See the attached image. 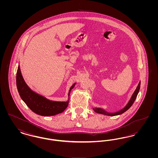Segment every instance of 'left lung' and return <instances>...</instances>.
I'll list each match as a JSON object with an SVG mask.
<instances>
[{
  "instance_id": "8db88e82",
  "label": "left lung",
  "mask_w": 158,
  "mask_h": 158,
  "mask_svg": "<svg viewBox=\"0 0 158 158\" xmlns=\"http://www.w3.org/2000/svg\"><path fill=\"white\" fill-rule=\"evenodd\" d=\"M140 81H139V84L137 85V86L136 87V89L134 91L133 94H132L131 97L130 98L129 101H128L127 103L126 104V105H125L122 109H121L120 110L117 111V112H114V113H109L107 112L106 111H105V110H104L103 108H92L93 110L98 114H103L105 115H108V116H115V115H120L121 114L126 112L127 110H128L131 106L133 105V104L134 103L135 101L136 97L137 96V94L140 90Z\"/></svg>"
}]
</instances>
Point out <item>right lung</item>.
Returning <instances> with one entry per match:
<instances>
[{"instance_id": "add662e5", "label": "right lung", "mask_w": 158, "mask_h": 158, "mask_svg": "<svg viewBox=\"0 0 158 158\" xmlns=\"http://www.w3.org/2000/svg\"><path fill=\"white\" fill-rule=\"evenodd\" d=\"M16 82L17 89L23 101L34 113L44 117L55 115L63 113L66 110L69 105L70 91L76 83H73L70 87L66 101H54L45 98L31 89L23 78L19 64L17 69Z\"/></svg>"}]
</instances>
